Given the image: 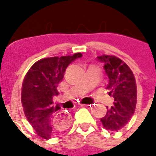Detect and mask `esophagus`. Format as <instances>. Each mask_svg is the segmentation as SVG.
Returning a JSON list of instances; mask_svg holds the SVG:
<instances>
[{"label":"esophagus","instance_id":"esophagus-1","mask_svg":"<svg viewBox=\"0 0 156 156\" xmlns=\"http://www.w3.org/2000/svg\"><path fill=\"white\" fill-rule=\"evenodd\" d=\"M81 106H87V105H81ZM56 118H57L58 120H59L62 123H63V124H68L69 121H70V115H68V113L63 111L57 114Z\"/></svg>","mask_w":156,"mask_h":156}]
</instances>
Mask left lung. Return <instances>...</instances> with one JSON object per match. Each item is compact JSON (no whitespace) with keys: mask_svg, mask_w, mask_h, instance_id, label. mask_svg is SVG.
Instances as JSON below:
<instances>
[{"mask_svg":"<svg viewBox=\"0 0 156 156\" xmlns=\"http://www.w3.org/2000/svg\"><path fill=\"white\" fill-rule=\"evenodd\" d=\"M105 63L108 75V94L115 98L111 108L107 107V113L101 118L103 126L110 131L120 130L128 124L134 115L137 102V86L135 78L129 67L120 58L114 55L98 57Z\"/></svg>","mask_w":156,"mask_h":156,"instance_id":"left-lung-1","label":"left lung"}]
</instances>
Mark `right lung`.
Masks as SVG:
<instances>
[{
    "mask_svg": "<svg viewBox=\"0 0 156 156\" xmlns=\"http://www.w3.org/2000/svg\"><path fill=\"white\" fill-rule=\"evenodd\" d=\"M82 56L77 52L72 56L42 58L27 73L22 82V105L25 116L40 137L48 140L68 127L69 123L57 119L61 107L53 104L52 98L59 94L58 84L67 67Z\"/></svg>",
    "mask_w": 156,
    "mask_h": 156,
    "instance_id": "add662e5",
    "label": "right lung"
}]
</instances>
